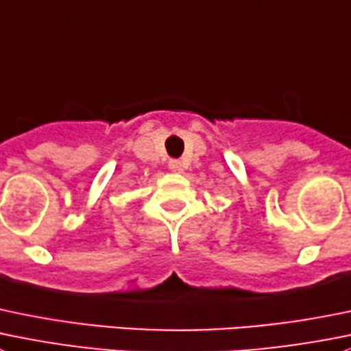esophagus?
<instances>
[{"mask_svg":"<svg viewBox=\"0 0 351 351\" xmlns=\"http://www.w3.org/2000/svg\"><path fill=\"white\" fill-rule=\"evenodd\" d=\"M168 166H169V169H171V171H175V173H182L183 171V165H182V161H178V159H171Z\"/></svg>","mask_w":351,"mask_h":351,"instance_id":"34e87169","label":"esophagus"}]
</instances>
